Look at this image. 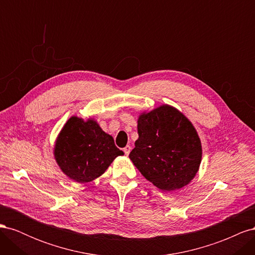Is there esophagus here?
<instances>
[{
    "mask_svg": "<svg viewBox=\"0 0 255 255\" xmlns=\"http://www.w3.org/2000/svg\"><path fill=\"white\" fill-rule=\"evenodd\" d=\"M130 150H132V148H130V146H129V145H127V146H126V148H125V149H123V152H125V153H126V155H128V154H129V152H130Z\"/></svg>",
    "mask_w": 255,
    "mask_h": 255,
    "instance_id": "esophagus-1",
    "label": "esophagus"
}]
</instances>
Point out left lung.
<instances>
[{"instance_id":"8db88e82","label":"left lung","mask_w":255,"mask_h":255,"mask_svg":"<svg viewBox=\"0 0 255 255\" xmlns=\"http://www.w3.org/2000/svg\"><path fill=\"white\" fill-rule=\"evenodd\" d=\"M138 139L129 159L146 180L163 191L188 185L202 159V145L191 121L175 107L163 104L142 112Z\"/></svg>"}]
</instances>
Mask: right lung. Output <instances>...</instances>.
I'll return each instance as SVG.
<instances>
[{"instance_id":"add662e5","label":"right lung","mask_w":255,"mask_h":255,"mask_svg":"<svg viewBox=\"0 0 255 255\" xmlns=\"http://www.w3.org/2000/svg\"><path fill=\"white\" fill-rule=\"evenodd\" d=\"M53 153L60 170L81 184L98 179L116 157L125 154L97 120L78 116L69 118L60 129Z\"/></svg>"}]
</instances>
